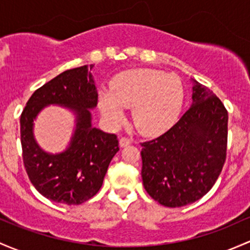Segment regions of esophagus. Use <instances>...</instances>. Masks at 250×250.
Here are the masks:
<instances>
[{
	"label": "esophagus",
	"instance_id": "esophagus-1",
	"mask_svg": "<svg viewBox=\"0 0 250 250\" xmlns=\"http://www.w3.org/2000/svg\"><path fill=\"white\" fill-rule=\"evenodd\" d=\"M129 144H132V139H130V138H127V136H122V138L120 139V146L121 147H125V146L129 145Z\"/></svg>",
	"mask_w": 250,
	"mask_h": 250
}]
</instances>
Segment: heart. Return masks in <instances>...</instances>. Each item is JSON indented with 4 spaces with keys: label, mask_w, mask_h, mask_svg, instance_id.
Returning <instances> with one entry per match:
<instances>
[{
    "label": "heart",
    "mask_w": 250,
    "mask_h": 250,
    "mask_svg": "<svg viewBox=\"0 0 250 250\" xmlns=\"http://www.w3.org/2000/svg\"><path fill=\"white\" fill-rule=\"evenodd\" d=\"M185 99L183 85L177 77L154 69H133L115 80L111 91L99 97L105 120L121 123L123 107H132L133 121L140 132L156 134L167 129L180 114Z\"/></svg>",
    "instance_id": "heart-1"
}]
</instances>
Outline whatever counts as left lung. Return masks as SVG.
<instances>
[{"label": "left lung", "instance_id": "8db88e82", "mask_svg": "<svg viewBox=\"0 0 250 250\" xmlns=\"http://www.w3.org/2000/svg\"><path fill=\"white\" fill-rule=\"evenodd\" d=\"M144 187L152 199L181 207L206 195L227 159L228 110L195 81L193 104L164 134L141 143Z\"/></svg>", "mask_w": 250, "mask_h": 250}]
</instances>
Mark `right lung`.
I'll use <instances>...</instances> for the list:
<instances>
[{
  "label": "right lung",
  "instance_id": "right-lung-1",
  "mask_svg": "<svg viewBox=\"0 0 250 250\" xmlns=\"http://www.w3.org/2000/svg\"><path fill=\"white\" fill-rule=\"evenodd\" d=\"M90 67L61 73L35 91L20 117L22 159L31 183L49 200L80 205L93 198L103 185L112 157L117 153L116 134L91 125L90 110L98 103V92ZM49 104H65L78 115L77 129L67 151L48 155L33 138V120Z\"/></svg>",
  "mask_w": 250,
  "mask_h": 250
}]
</instances>
